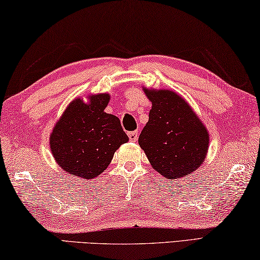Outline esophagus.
I'll return each instance as SVG.
<instances>
[{
	"label": "esophagus",
	"mask_w": 260,
	"mask_h": 260,
	"mask_svg": "<svg viewBox=\"0 0 260 260\" xmlns=\"http://www.w3.org/2000/svg\"><path fill=\"white\" fill-rule=\"evenodd\" d=\"M127 136H129V139L131 140V142H136L138 138V131L135 130V131H131V133L127 134Z\"/></svg>",
	"instance_id": "34e87169"
}]
</instances>
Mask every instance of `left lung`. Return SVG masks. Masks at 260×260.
<instances>
[{
    "label": "left lung",
    "mask_w": 260,
    "mask_h": 260,
    "mask_svg": "<svg viewBox=\"0 0 260 260\" xmlns=\"http://www.w3.org/2000/svg\"><path fill=\"white\" fill-rule=\"evenodd\" d=\"M148 122L138 143L151 165L169 178L185 176L205 159L208 134L183 98L168 90L148 91Z\"/></svg>",
    "instance_id": "left-lung-1"
}]
</instances>
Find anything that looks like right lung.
Returning a JSON list of instances; mask_svg holds the SVG:
<instances>
[{
    "mask_svg": "<svg viewBox=\"0 0 260 260\" xmlns=\"http://www.w3.org/2000/svg\"><path fill=\"white\" fill-rule=\"evenodd\" d=\"M108 102V94L93 95L90 104L76 99L54 127L53 155L71 175L96 177L108 167L115 151L129 140L118 117L104 112Z\"/></svg>",
    "mask_w": 260,
    "mask_h": 260,
    "instance_id": "1",
    "label": "right lung"
}]
</instances>
